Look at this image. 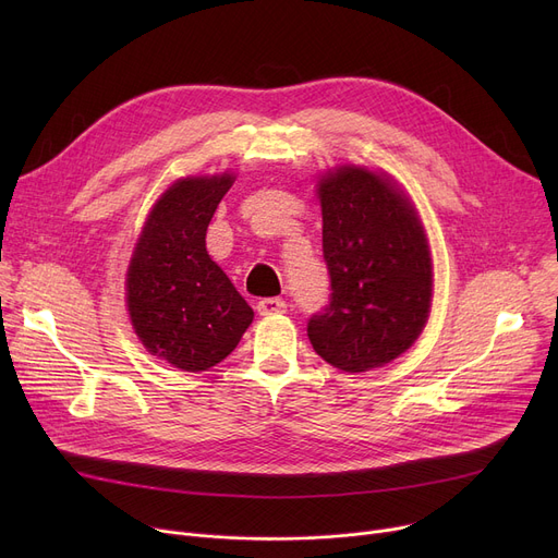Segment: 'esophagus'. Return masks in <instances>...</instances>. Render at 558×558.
I'll return each instance as SVG.
<instances>
[{
	"mask_svg": "<svg viewBox=\"0 0 558 558\" xmlns=\"http://www.w3.org/2000/svg\"><path fill=\"white\" fill-rule=\"evenodd\" d=\"M257 312L262 316H271V314H282L287 312V303L282 299H262L257 303Z\"/></svg>",
	"mask_w": 558,
	"mask_h": 558,
	"instance_id": "esophagus-1",
	"label": "esophagus"
}]
</instances>
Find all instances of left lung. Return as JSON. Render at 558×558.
I'll return each mask as SVG.
<instances>
[{
	"instance_id": "8db88e82",
	"label": "left lung",
	"mask_w": 558,
	"mask_h": 558,
	"mask_svg": "<svg viewBox=\"0 0 558 558\" xmlns=\"http://www.w3.org/2000/svg\"><path fill=\"white\" fill-rule=\"evenodd\" d=\"M330 303L307 324L316 353L345 373L400 357L432 307V257L418 213L387 173L355 165L318 181Z\"/></svg>"
}]
</instances>
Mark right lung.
I'll return each instance as SVG.
<instances>
[{"mask_svg":"<svg viewBox=\"0 0 558 558\" xmlns=\"http://www.w3.org/2000/svg\"><path fill=\"white\" fill-rule=\"evenodd\" d=\"M234 175H187L151 208L137 238L126 303L151 355L198 373L238 348L253 310L205 248V232Z\"/></svg>","mask_w":558,"mask_h":558,"instance_id":"add662e5","label":"right lung"}]
</instances>
